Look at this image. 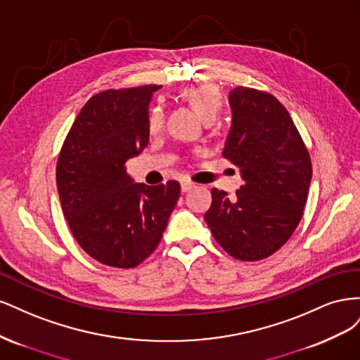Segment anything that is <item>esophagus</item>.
<instances>
[{
    "instance_id": "esophagus-1",
    "label": "esophagus",
    "mask_w": 360,
    "mask_h": 360,
    "mask_svg": "<svg viewBox=\"0 0 360 360\" xmlns=\"http://www.w3.org/2000/svg\"><path fill=\"white\" fill-rule=\"evenodd\" d=\"M180 184H181V191H183V192H188V191H191V189L195 188V183L191 181V180H181Z\"/></svg>"
}]
</instances>
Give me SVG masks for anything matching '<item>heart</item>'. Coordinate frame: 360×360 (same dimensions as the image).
Masks as SVG:
<instances>
[{
	"instance_id": "heart-1",
	"label": "heart",
	"mask_w": 360,
	"mask_h": 360,
	"mask_svg": "<svg viewBox=\"0 0 360 360\" xmlns=\"http://www.w3.org/2000/svg\"><path fill=\"white\" fill-rule=\"evenodd\" d=\"M186 101L195 108V111L200 114L204 122H214L217 114L221 112L222 97L219 90L212 84H200L192 85L183 91ZM165 124V114L162 106H155L148 115V130L150 134H158Z\"/></svg>"
}]
</instances>
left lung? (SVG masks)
Returning <instances> with one entry per match:
<instances>
[{
	"instance_id": "obj_1",
	"label": "left lung",
	"mask_w": 360,
	"mask_h": 360,
	"mask_svg": "<svg viewBox=\"0 0 360 360\" xmlns=\"http://www.w3.org/2000/svg\"><path fill=\"white\" fill-rule=\"evenodd\" d=\"M233 123L222 155L240 168L236 197L212 189L204 219L225 252L242 261L267 258L299 225L312 165L288 111L275 96L237 86L230 96Z\"/></svg>"
}]
</instances>
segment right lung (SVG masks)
<instances>
[{"label": "right lung", "mask_w": 360, "mask_h": 360, "mask_svg": "<svg viewBox=\"0 0 360 360\" xmlns=\"http://www.w3.org/2000/svg\"><path fill=\"white\" fill-rule=\"evenodd\" d=\"M160 85L105 90L73 122L57 160L63 214L76 242L102 264L130 269L151 255L180 197V184L147 186L126 162L148 144V103Z\"/></svg>", "instance_id": "1"}]
</instances>
